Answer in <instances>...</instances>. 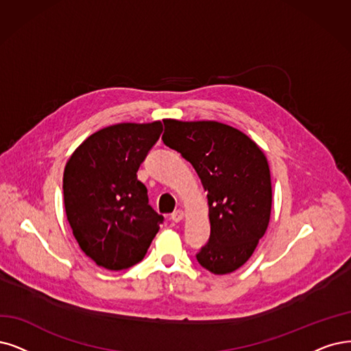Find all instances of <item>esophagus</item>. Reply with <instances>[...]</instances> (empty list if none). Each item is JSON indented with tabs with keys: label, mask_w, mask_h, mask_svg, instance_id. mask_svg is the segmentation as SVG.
<instances>
[{
	"label": "esophagus",
	"mask_w": 351,
	"mask_h": 351,
	"mask_svg": "<svg viewBox=\"0 0 351 351\" xmlns=\"http://www.w3.org/2000/svg\"><path fill=\"white\" fill-rule=\"evenodd\" d=\"M182 218H184V211H182V210H176V211L172 213V215H171V219H172L173 223H179Z\"/></svg>",
	"instance_id": "1"
}]
</instances>
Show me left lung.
<instances>
[{
	"label": "left lung",
	"instance_id": "1",
	"mask_svg": "<svg viewBox=\"0 0 351 351\" xmlns=\"http://www.w3.org/2000/svg\"><path fill=\"white\" fill-rule=\"evenodd\" d=\"M162 140L182 154L208 191L211 234L198 263L214 275L241 267L265 234L271 210L265 153L237 128L217 121L163 120Z\"/></svg>",
	"mask_w": 351,
	"mask_h": 351
}]
</instances>
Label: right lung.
Masks as SVG:
<instances>
[{
  "instance_id": "obj_1",
  "label": "right lung",
  "mask_w": 351,
  "mask_h": 351,
  "mask_svg": "<svg viewBox=\"0 0 351 351\" xmlns=\"http://www.w3.org/2000/svg\"><path fill=\"white\" fill-rule=\"evenodd\" d=\"M162 132L160 121L102 128L73 152L64 167L68 221L82 252L101 267L123 270L138 263L165 221L137 179Z\"/></svg>"
}]
</instances>
